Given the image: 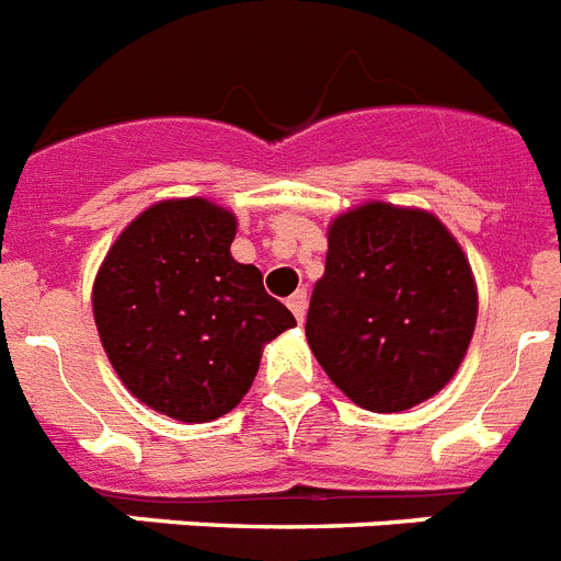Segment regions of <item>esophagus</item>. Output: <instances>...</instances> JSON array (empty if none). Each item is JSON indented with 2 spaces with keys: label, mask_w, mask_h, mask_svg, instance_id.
<instances>
[{
  "label": "esophagus",
  "mask_w": 561,
  "mask_h": 561,
  "mask_svg": "<svg viewBox=\"0 0 561 561\" xmlns=\"http://www.w3.org/2000/svg\"><path fill=\"white\" fill-rule=\"evenodd\" d=\"M286 306H289L291 314L298 318V323H304V314H306V291H304V289L295 291V295H291V298L286 300Z\"/></svg>",
  "instance_id": "1"
}]
</instances>
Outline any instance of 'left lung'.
<instances>
[{"instance_id":"obj_1","label":"left lung","mask_w":561,"mask_h":561,"mask_svg":"<svg viewBox=\"0 0 561 561\" xmlns=\"http://www.w3.org/2000/svg\"><path fill=\"white\" fill-rule=\"evenodd\" d=\"M477 327L471 263L425 209L371 201L329 224L306 340L360 409L394 414L457 375Z\"/></svg>"}]
</instances>
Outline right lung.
Here are the masks:
<instances>
[{
  "label": "right lung",
  "mask_w": 561,
  "mask_h": 561,
  "mask_svg": "<svg viewBox=\"0 0 561 561\" xmlns=\"http://www.w3.org/2000/svg\"><path fill=\"white\" fill-rule=\"evenodd\" d=\"M238 221L207 198L158 201L110 247L93 318L116 375L158 414L209 423L241 403L263 346L295 327L229 252Z\"/></svg>",
  "instance_id": "1"
}]
</instances>
